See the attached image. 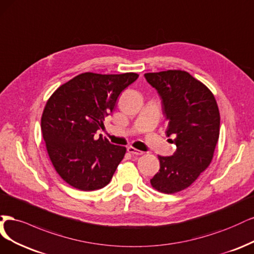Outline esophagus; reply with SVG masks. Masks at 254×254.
<instances>
[{"label":"esophagus","mask_w":254,"mask_h":254,"mask_svg":"<svg viewBox=\"0 0 254 254\" xmlns=\"http://www.w3.org/2000/svg\"><path fill=\"white\" fill-rule=\"evenodd\" d=\"M127 152L130 153V154H133V155H142V154H143L142 151H139V150L133 148V146H128V148H127Z\"/></svg>","instance_id":"34e87169"}]
</instances>
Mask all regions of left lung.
Returning <instances> with one entry per match:
<instances>
[{"label": "left lung", "instance_id": "obj_1", "mask_svg": "<svg viewBox=\"0 0 254 254\" xmlns=\"http://www.w3.org/2000/svg\"><path fill=\"white\" fill-rule=\"evenodd\" d=\"M157 89L168 121L167 136H174L176 151L158 156L160 169L151 179L155 190L173 194L190 187L213 158L220 116L214 95L199 80L181 69L144 73Z\"/></svg>", "mask_w": 254, "mask_h": 254}]
</instances>
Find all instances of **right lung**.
Instances as JSON below:
<instances>
[{"mask_svg": "<svg viewBox=\"0 0 254 254\" xmlns=\"http://www.w3.org/2000/svg\"><path fill=\"white\" fill-rule=\"evenodd\" d=\"M138 76L83 72L59 86L47 100L41 129L55 170L69 186L94 191L111 182L127 149L96 133L115 109L120 93Z\"/></svg>", "mask_w": 254, "mask_h": 254, "instance_id": "obj_1", "label": "right lung"}]
</instances>
